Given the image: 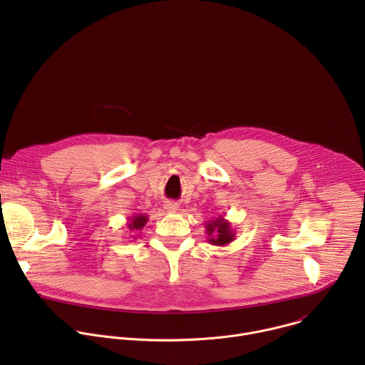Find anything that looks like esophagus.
Here are the masks:
<instances>
[{"label": "esophagus", "instance_id": "obj_1", "mask_svg": "<svg viewBox=\"0 0 365 365\" xmlns=\"http://www.w3.org/2000/svg\"><path fill=\"white\" fill-rule=\"evenodd\" d=\"M165 210L168 212H176V211H179V205L176 202H166L165 203Z\"/></svg>", "mask_w": 365, "mask_h": 365}]
</instances>
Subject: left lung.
Listing matches in <instances>:
<instances>
[{
	"label": "left lung",
	"instance_id": "8db88e82",
	"mask_svg": "<svg viewBox=\"0 0 365 365\" xmlns=\"http://www.w3.org/2000/svg\"><path fill=\"white\" fill-rule=\"evenodd\" d=\"M206 234H207V241L212 245L224 247L228 245L235 240V232L231 227V222L225 220L224 217H218L215 220H211L206 222Z\"/></svg>",
	"mask_w": 365,
	"mask_h": 365
}]
</instances>
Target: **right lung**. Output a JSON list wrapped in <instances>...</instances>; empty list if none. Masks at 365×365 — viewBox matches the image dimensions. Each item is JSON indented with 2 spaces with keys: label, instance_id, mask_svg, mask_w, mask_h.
I'll list each match as a JSON object with an SVG mask.
<instances>
[{
  "label": "right lung",
  "instance_id": "add662e5",
  "mask_svg": "<svg viewBox=\"0 0 365 365\" xmlns=\"http://www.w3.org/2000/svg\"><path fill=\"white\" fill-rule=\"evenodd\" d=\"M148 218L147 215H143V214H138V215H134L131 218H128V222H127V227L130 230V232H135V231H141L144 228V225L147 224ZM134 237V235H131Z\"/></svg>",
  "mask_w": 365,
  "mask_h": 365
}]
</instances>
